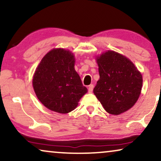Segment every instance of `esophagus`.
Segmentation results:
<instances>
[{
    "instance_id": "34e87169",
    "label": "esophagus",
    "mask_w": 161,
    "mask_h": 161,
    "mask_svg": "<svg viewBox=\"0 0 161 161\" xmlns=\"http://www.w3.org/2000/svg\"><path fill=\"white\" fill-rule=\"evenodd\" d=\"M93 89H94V85L93 84H90L88 87V91H89V93H92L93 92Z\"/></svg>"
}]
</instances>
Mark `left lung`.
Segmentation results:
<instances>
[{
  "mask_svg": "<svg viewBox=\"0 0 161 161\" xmlns=\"http://www.w3.org/2000/svg\"><path fill=\"white\" fill-rule=\"evenodd\" d=\"M100 79L94 94L108 113L119 115L131 108L142 87V75L130 60L108 50L97 58Z\"/></svg>",
  "mask_w": 161,
  "mask_h": 161,
  "instance_id": "left-lung-1",
  "label": "left lung"
}]
</instances>
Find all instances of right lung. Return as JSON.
<instances>
[{
	"label": "right lung",
	"mask_w": 161,
	"mask_h": 161,
	"mask_svg": "<svg viewBox=\"0 0 161 161\" xmlns=\"http://www.w3.org/2000/svg\"><path fill=\"white\" fill-rule=\"evenodd\" d=\"M73 53L62 48L47 53L37 67L33 87L39 100L48 109L67 114L78 106L87 92L75 69Z\"/></svg>",
	"instance_id": "add662e5"
}]
</instances>
